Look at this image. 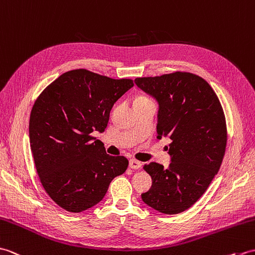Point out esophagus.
Wrapping results in <instances>:
<instances>
[{
    "instance_id": "1",
    "label": "esophagus",
    "mask_w": 255,
    "mask_h": 255,
    "mask_svg": "<svg viewBox=\"0 0 255 255\" xmlns=\"http://www.w3.org/2000/svg\"><path fill=\"white\" fill-rule=\"evenodd\" d=\"M140 167H142V162H140V161L135 160V159L129 160V168H131V169L136 170V169H139Z\"/></svg>"
}]
</instances>
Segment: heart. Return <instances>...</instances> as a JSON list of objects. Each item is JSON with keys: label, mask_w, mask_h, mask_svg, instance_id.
<instances>
[{"label": "heart", "mask_w": 255, "mask_h": 255, "mask_svg": "<svg viewBox=\"0 0 255 255\" xmlns=\"http://www.w3.org/2000/svg\"><path fill=\"white\" fill-rule=\"evenodd\" d=\"M138 99H145V98H144V97H139V98H137L136 100H138Z\"/></svg>", "instance_id": "obj_1"}]
</instances>
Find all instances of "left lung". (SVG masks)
I'll list each match as a JSON object with an SVG mask.
<instances>
[{
  "label": "left lung",
  "instance_id": "8db88e82",
  "mask_svg": "<svg viewBox=\"0 0 255 255\" xmlns=\"http://www.w3.org/2000/svg\"><path fill=\"white\" fill-rule=\"evenodd\" d=\"M134 82L159 105L157 138L171 139L168 168L157 162L144 166L152 184L142 200L162 214L182 213L205 193L222 165L227 144L222 105L209 84L192 73Z\"/></svg>",
  "mask_w": 255,
  "mask_h": 255
}]
</instances>
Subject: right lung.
Listing matches in <instances>:
<instances>
[{"label": "right lung", "mask_w": 255, "mask_h": 255, "mask_svg": "<svg viewBox=\"0 0 255 255\" xmlns=\"http://www.w3.org/2000/svg\"><path fill=\"white\" fill-rule=\"evenodd\" d=\"M134 86L87 70L69 71L43 90L33 105L29 142L43 189L67 212L81 213L104 199L128 160L110 156L92 133H103L116 101Z\"/></svg>", "instance_id": "1"}]
</instances>
